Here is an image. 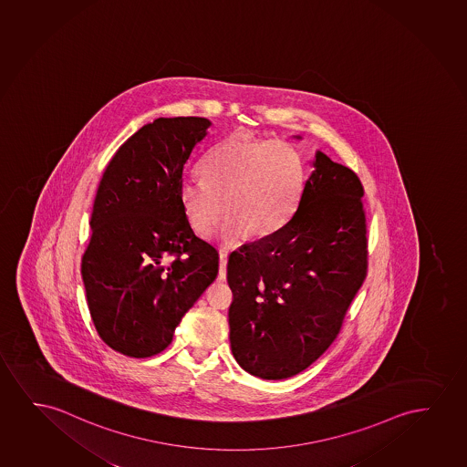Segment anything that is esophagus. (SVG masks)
Returning <instances> with one entry per match:
<instances>
[{"label":"esophagus","instance_id":"1","mask_svg":"<svg viewBox=\"0 0 467 467\" xmlns=\"http://www.w3.org/2000/svg\"><path fill=\"white\" fill-rule=\"evenodd\" d=\"M218 262H220V269H218V275L220 279L226 277V262H228V254L220 250V255H218Z\"/></svg>","mask_w":467,"mask_h":467}]
</instances>
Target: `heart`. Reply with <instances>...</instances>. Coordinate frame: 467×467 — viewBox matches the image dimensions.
Listing matches in <instances>:
<instances>
[{
  "label": "heart",
  "mask_w": 467,
  "mask_h": 467,
  "mask_svg": "<svg viewBox=\"0 0 467 467\" xmlns=\"http://www.w3.org/2000/svg\"><path fill=\"white\" fill-rule=\"evenodd\" d=\"M201 175L180 180V202L199 234H209L224 211L230 213L220 230L224 244L237 243L245 233L266 237L281 230L305 185L303 160L292 145L243 135L218 143L202 161Z\"/></svg>",
  "instance_id": "b5f03b06"
}]
</instances>
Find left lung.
<instances>
[{"label": "left lung", "mask_w": 467, "mask_h": 467, "mask_svg": "<svg viewBox=\"0 0 467 467\" xmlns=\"http://www.w3.org/2000/svg\"><path fill=\"white\" fill-rule=\"evenodd\" d=\"M294 215L228 260L231 351L262 379L306 370L330 348L368 271L364 186L317 151Z\"/></svg>", "instance_id": "left-lung-1"}]
</instances>
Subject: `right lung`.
I'll use <instances>...</instances> for the list:
<instances>
[{
  "label": "right lung",
  "mask_w": 467,
  "mask_h": 467,
  "mask_svg": "<svg viewBox=\"0 0 467 467\" xmlns=\"http://www.w3.org/2000/svg\"><path fill=\"white\" fill-rule=\"evenodd\" d=\"M209 126L196 116L145 124L99 183L81 275L99 337L129 358L164 351L217 277L218 252L194 234L179 198L183 167Z\"/></svg>",
  "instance_id": "add662e5"
}]
</instances>
